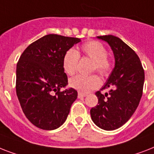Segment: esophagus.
Returning a JSON list of instances; mask_svg holds the SVG:
<instances>
[{
	"instance_id": "obj_1",
	"label": "esophagus",
	"mask_w": 154,
	"mask_h": 154,
	"mask_svg": "<svg viewBox=\"0 0 154 154\" xmlns=\"http://www.w3.org/2000/svg\"><path fill=\"white\" fill-rule=\"evenodd\" d=\"M87 94H84V93H81V92H79L78 94V97L79 98H82V97H86Z\"/></svg>"
}]
</instances>
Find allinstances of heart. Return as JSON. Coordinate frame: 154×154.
Instances as JSON below:
<instances>
[{
    "label": "heart",
    "instance_id": "heart-1",
    "mask_svg": "<svg viewBox=\"0 0 154 154\" xmlns=\"http://www.w3.org/2000/svg\"><path fill=\"white\" fill-rule=\"evenodd\" d=\"M80 52L94 61V70L103 75H107L111 70V60L106 55L107 51L102 43L91 40L85 43L80 48V51L69 49L65 53L63 60V70L67 75H72L77 70ZM100 79L95 75H76L71 79L70 86L79 91L87 93L100 86Z\"/></svg>",
    "mask_w": 154,
    "mask_h": 154
}]
</instances>
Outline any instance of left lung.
Listing matches in <instances>:
<instances>
[{"mask_svg": "<svg viewBox=\"0 0 154 154\" xmlns=\"http://www.w3.org/2000/svg\"><path fill=\"white\" fill-rule=\"evenodd\" d=\"M110 45L114 67L100 91L96 92L98 105L91 110L94 123L104 130L119 129L135 112L143 91L145 73L139 57L127 44L112 35L97 36Z\"/></svg>", "mask_w": 154, "mask_h": 154, "instance_id": "left-lung-1", "label": "left lung"}]
</instances>
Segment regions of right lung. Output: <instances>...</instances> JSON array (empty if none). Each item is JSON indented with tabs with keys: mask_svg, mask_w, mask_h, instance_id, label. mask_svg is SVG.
<instances>
[{
	"mask_svg": "<svg viewBox=\"0 0 154 154\" xmlns=\"http://www.w3.org/2000/svg\"><path fill=\"white\" fill-rule=\"evenodd\" d=\"M80 39L49 34L31 44L17 65L16 89L22 110L31 123L45 130L64 123L77 91L66 87L63 67L65 53Z\"/></svg>",
	"mask_w": 154,
	"mask_h": 154,
	"instance_id": "obj_1",
	"label": "right lung"
}]
</instances>
